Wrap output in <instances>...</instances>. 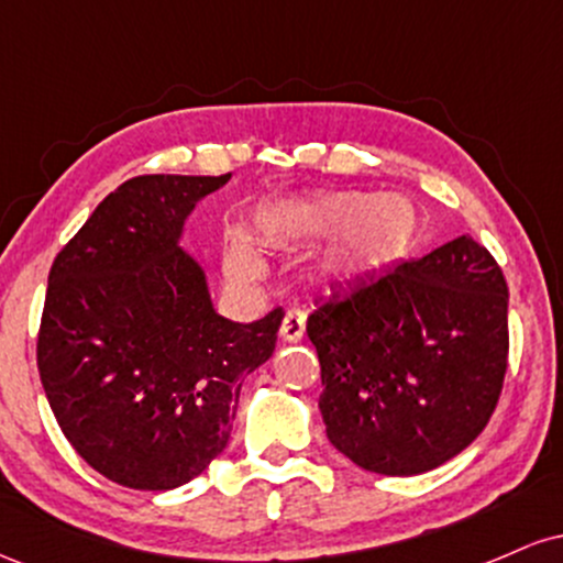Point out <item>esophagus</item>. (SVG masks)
<instances>
[{"label": "esophagus", "instance_id": "obj_1", "mask_svg": "<svg viewBox=\"0 0 563 563\" xmlns=\"http://www.w3.org/2000/svg\"><path fill=\"white\" fill-rule=\"evenodd\" d=\"M303 331H307V318H303L301 309H288L286 318L280 322V339L288 341V344H296V341L303 339Z\"/></svg>", "mask_w": 563, "mask_h": 563}]
</instances>
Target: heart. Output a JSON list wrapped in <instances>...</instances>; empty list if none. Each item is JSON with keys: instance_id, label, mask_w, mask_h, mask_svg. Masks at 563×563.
I'll return each mask as SVG.
<instances>
[{"instance_id": "heart-1", "label": "heart", "mask_w": 563, "mask_h": 563, "mask_svg": "<svg viewBox=\"0 0 563 563\" xmlns=\"http://www.w3.org/2000/svg\"><path fill=\"white\" fill-rule=\"evenodd\" d=\"M264 235L299 232L335 241L325 256L328 273L341 280H360L384 273L410 251L418 235V211L405 196L365 190H333L262 219ZM224 273L235 283H254L262 260L243 235L230 238L224 249Z\"/></svg>"}]
</instances>
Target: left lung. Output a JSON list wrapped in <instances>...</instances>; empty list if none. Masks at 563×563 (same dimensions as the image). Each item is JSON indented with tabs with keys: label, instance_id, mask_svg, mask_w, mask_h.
<instances>
[{
	"label": "left lung",
	"instance_id": "obj_1",
	"mask_svg": "<svg viewBox=\"0 0 563 563\" xmlns=\"http://www.w3.org/2000/svg\"><path fill=\"white\" fill-rule=\"evenodd\" d=\"M331 444L384 476L431 471L482 434L508 367V286L461 235L333 290L307 322Z\"/></svg>",
	"mask_w": 563,
	"mask_h": 563
}]
</instances>
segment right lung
<instances>
[{
  "mask_svg": "<svg viewBox=\"0 0 563 563\" xmlns=\"http://www.w3.org/2000/svg\"><path fill=\"white\" fill-rule=\"evenodd\" d=\"M222 177L119 185L55 256L38 328L44 394L74 450L132 489L183 487L228 448L243 378L275 352L283 309L232 322L179 245Z\"/></svg>",
  "mask_w": 563,
  "mask_h": 563,
  "instance_id": "obj_1",
  "label": "right lung"
}]
</instances>
